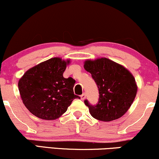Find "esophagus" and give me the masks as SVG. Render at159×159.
<instances>
[{
	"label": "esophagus",
	"instance_id": "obj_1",
	"mask_svg": "<svg viewBox=\"0 0 159 159\" xmlns=\"http://www.w3.org/2000/svg\"><path fill=\"white\" fill-rule=\"evenodd\" d=\"M85 97H86V94H85V93H83V94L80 96V98H81V100H83L85 98Z\"/></svg>",
	"mask_w": 159,
	"mask_h": 159
}]
</instances>
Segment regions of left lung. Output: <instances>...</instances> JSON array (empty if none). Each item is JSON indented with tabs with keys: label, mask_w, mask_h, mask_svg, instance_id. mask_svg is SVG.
<instances>
[{
	"label": "left lung",
	"mask_w": 159,
	"mask_h": 159,
	"mask_svg": "<svg viewBox=\"0 0 159 159\" xmlns=\"http://www.w3.org/2000/svg\"><path fill=\"white\" fill-rule=\"evenodd\" d=\"M84 68L91 73L99 90L96 105H91L88 100L84 101L91 116L102 121H111L122 117L137 94L138 88L132 74L124 66L106 58L86 60Z\"/></svg>",
	"instance_id": "1"
}]
</instances>
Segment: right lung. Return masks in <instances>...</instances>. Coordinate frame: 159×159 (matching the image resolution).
<instances>
[{
	"label": "right lung",
	"mask_w": 159,
	"mask_h": 159,
	"mask_svg": "<svg viewBox=\"0 0 159 159\" xmlns=\"http://www.w3.org/2000/svg\"><path fill=\"white\" fill-rule=\"evenodd\" d=\"M60 58H52L27 70L18 82L23 103L35 116L55 120L64 114L74 99L75 80L64 78L66 65Z\"/></svg>",
	"instance_id": "obj_1"
}]
</instances>
